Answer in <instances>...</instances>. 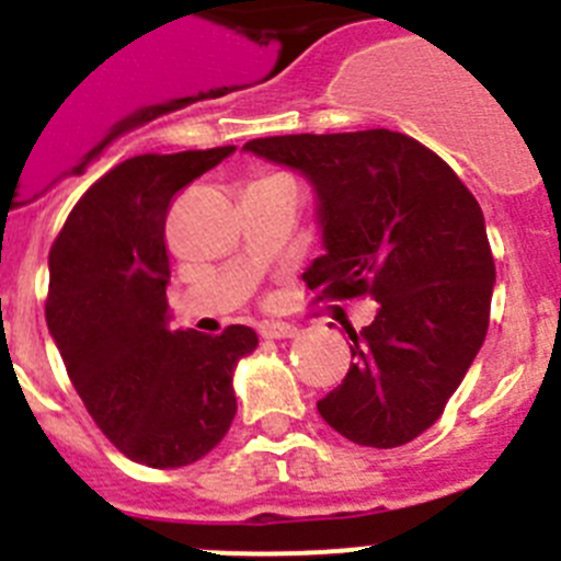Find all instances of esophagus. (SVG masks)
Instances as JSON below:
<instances>
[{
    "mask_svg": "<svg viewBox=\"0 0 561 561\" xmlns=\"http://www.w3.org/2000/svg\"><path fill=\"white\" fill-rule=\"evenodd\" d=\"M300 334V329L297 325H289V323H264L261 325V336L264 340H291V336Z\"/></svg>",
    "mask_w": 561,
    "mask_h": 561,
    "instance_id": "esophagus-1",
    "label": "esophagus"
}]
</instances>
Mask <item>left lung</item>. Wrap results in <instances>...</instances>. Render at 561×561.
<instances>
[{
	"instance_id": "1",
	"label": "left lung",
	"mask_w": 561,
	"mask_h": 561,
	"mask_svg": "<svg viewBox=\"0 0 561 561\" xmlns=\"http://www.w3.org/2000/svg\"><path fill=\"white\" fill-rule=\"evenodd\" d=\"M244 151L304 173L325 255L304 280L317 300H376L348 329L351 368L317 410L359 447L390 449L430 430L489 331L494 257L483 210L458 173L408 134H284Z\"/></svg>"
}]
</instances>
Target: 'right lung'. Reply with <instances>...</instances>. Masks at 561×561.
<instances>
[{
	"label": "right lung",
	"instance_id": "obj_1",
	"mask_svg": "<svg viewBox=\"0 0 561 561\" xmlns=\"http://www.w3.org/2000/svg\"><path fill=\"white\" fill-rule=\"evenodd\" d=\"M236 146L140 153L81 196L49 250L47 329L101 433L126 458L180 469L236 419L232 374L257 334L171 331L165 219L173 196Z\"/></svg>",
	"mask_w": 561,
	"mask_h": 561
}]
</instances>
